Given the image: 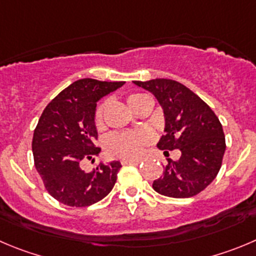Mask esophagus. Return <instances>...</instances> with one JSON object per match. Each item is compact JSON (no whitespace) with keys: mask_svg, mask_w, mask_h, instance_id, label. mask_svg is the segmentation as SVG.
Segmentation results:
<instances>
[{"mask_svg":"<svg viewBox=\"0 0 256 256\" xmlns=\"http://www.w3.org/2000/svg\"><path fill=\"white\" fill-rule=\"evenodd\" d=\"M139 163H140V160H134V159H130V160H122L124 166H126V164H132V166H138Z\"/></svg>","mask_w":256,"mask_h":256,"instance_id":"1","label":"esophagus"}]
</instances>
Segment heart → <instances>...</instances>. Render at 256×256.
<instances>
[{
    "label": "heart",
    "mask_w": 256,
    "mask_h": 256,
    "mask_svg": "<svg viewBox=\"0 0 256 256\" xmlns=\"http://www.w3.org/2000/svg\"><path fill=\"white\" fill-rule=\"evenodd\" d=\"M148 98V96L142 93H132L126 97L128 104L131 110L135 111L142 100ZM106 110V102L100 104L94 112V125L97 128H104V114ZM150 136L145 132H118L112 134L107 138L106 150L111 156L130 160L139 158L142 152V149L146 144H149Z\"/></svg>",
    "instance_id": "obj_1"
}]
</instances>
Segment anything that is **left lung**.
I'll list each match as a JSON object with an SVG mask.
<instances>
[{
	"label": "left lung",
	"instance_id": "obj_1",
	"mask_svg": "<svg viewBox=\"0 0 256 256\" xmlns=\"http://www.w3.org/2000/svg\"><path fill=\"white\" fill-rule=\"evenodd\" d=\"M159 101L166 117V134L158 148L169 155L179 149L176 162L168 159L163 176L152 183L160 194L188 198L200 193L216 178L225 154V134L218 117L194 92L173 80H134Z\"/></svg>",
	"mask_w": 256,
	"mask_h": 256
}]
</instances>
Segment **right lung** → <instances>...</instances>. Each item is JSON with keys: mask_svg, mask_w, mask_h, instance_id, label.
<instances>
[{"mask_svg": "<svg viewBox=\"0 0 256 256\" xmlns=\"http://www.w3.org/2000/svg\"><path fill=\"white\" fill-rule=\"evenodd\" d=\"M124 83L90 78L76 80L42 111L32 138L34 164L45 190L60 204L90 206L114 188L120 162L100 164L90 173L80 166L84 160L93 162L101 152L94 145L97 101Z\"/></svg>", "mask_w": 256, "mask_h": 256, "instance_id": "add662e5", "label": "right lung"}]
</instances>
